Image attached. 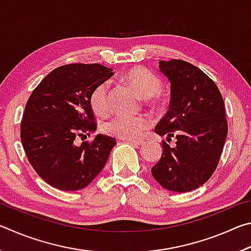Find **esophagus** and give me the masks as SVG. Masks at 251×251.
Listing matches in <instances>:
<instances>
[{"label":"esophagus","instance_id":"obj_1","mask_svg":"<svg viewBox=\"0 0 251 251\" xmlns=\"http://www.w3.org/2000/svg\"><path fill=\"white\" fill-rule=\"evenodd\" d=\"M127 142L131 144V145H135V146H141L142 144L144 143L143 141H141V139H137V141H136V139H127Z\"/></svg>","mask_w":251,"mask_h":251}]
</instances>
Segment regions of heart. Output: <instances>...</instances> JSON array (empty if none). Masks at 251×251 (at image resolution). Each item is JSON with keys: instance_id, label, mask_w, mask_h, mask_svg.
Here are the masks:
<instances>
[{"instance_id": "obj_1", "label": "heart", "mask_w": 251, "mask_h": 251, "mask_svg": "<svg viewBox=\"0 0 251 251\" xmlns=\"http://www.w3.org/2000/svg\"><path fill=\"white\" fill-rule=\"evenodd\" d=\"M123 80L144 99L147 106L160 108L165 105L164 100L158 94L161 90L160 78L145 67L137 66L126 72L123 76ZM90 105L96 115H107L109 112L107 83H100L94 87L90 95ZM150 124V120L145 116L117 115L105 123L103 130L114 137L131 139L138 137L148 128Z\"/></svg>"}]
</instances>
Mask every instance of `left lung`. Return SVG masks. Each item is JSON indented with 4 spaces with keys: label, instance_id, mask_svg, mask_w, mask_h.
I'll use <instances>...</instances> for the list:
<instances>
[{
    "label": "left lung",
    "instance_id": "8db88e82",
    "mask_svg": "<svg viewBox=\"0 0 251 251\" xmlns=\"http://www.w3.org/2000/svg\"><path fill=\"white\" fill-rule=\"evenodd\" d=\"M159 70L171 80L169 109L155 131L176 137V146L163 141V154L152 177L172 192L202 186L218 166L228 133L226 110L217 85L201 70L182 59L160 61Z\"/></svg>",
    "mask_w": 251,
    "mask_h": 251
}]
</instances>
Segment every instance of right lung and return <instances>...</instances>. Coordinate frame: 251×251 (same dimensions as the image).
<instances>
[{
	"label": "right lung",
	"mask_w": 251,
	"mask_h": 251,
	"mask_svg": "<svg viewBox=\"0 0 251 251\" xmlns=\"http://www.w3.org/2000/svg\"><path fill=\"white\" fill-rule=\"evenodd\" d=\"M112 75L100 64H66L46 75L28 97L21 142L34 171L49 185L82 189L105 166L115 139L100 134L93 142L76 139L96 130L90 95Z\"/></svg>",
	"instance_id": "add662e5"
}]
</instances>
